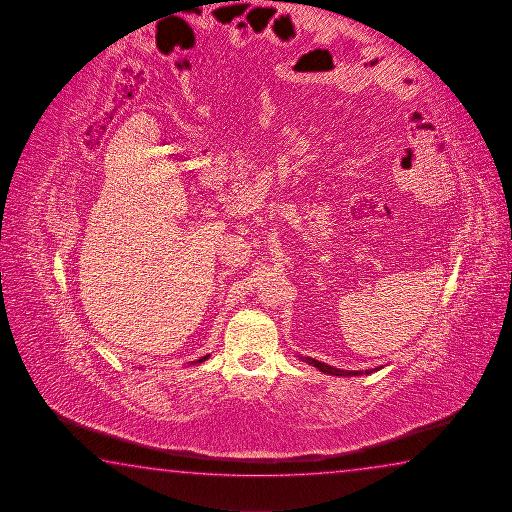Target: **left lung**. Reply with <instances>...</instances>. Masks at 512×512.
<instances>
[{
    "label": "left lung",
    "instance_id": "obj_1",
    "mask_svg": "<svg viewBox=\"0 0 512 512\" xmlns=\"http://www.w3.org/2000/svg\"><path fill=\"white\" fill-rule=\"evenodd\" d=\"M303 361H306L308 364H312L315 366L317 370L322 371V373H327V375H334V377H361V375H370L373 371H378L382 366H378V368H373V370H361V371H350V370H340V368H334V366H329L326 363H320L317 359H313V357H303L301 356Z\"/></svg>",
    "mask_w": 512,
    "mask_h": 512
}]
</instances>
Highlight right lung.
<instances>
[{
  "instance_id": "1",
  "label": "right lung",
  "mask_w": 512,
  "mask_h": 512,
  "mask_svg": "<svg viewBox=\"0 0 512 512\" xmlns=\"http://www.w3.org/2000/svg\"><path fill=\"white\" fill-rule=\"evenodd\" d=\"M208 357H209V354H208V356L200 357V359H197V361H192V364L204 363V361H206V359H208Z\"/></svg>"
}]
</instances>
